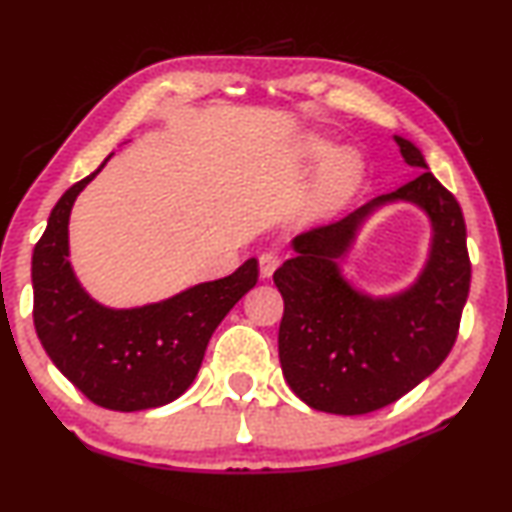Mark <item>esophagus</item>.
<instances>
[{"label":"esophagus","instance_id":"esophagus-1","mask_svg":"<svg viewBox=\"0 0 512 512\" xmlns=\"http://www.w3.org/2000/svg\"><path fill=\"white\" fill-rule=\"evenodd\" d=\"M280 266V257L276 253H262L259 255V276L271 278V273Z\"/></svg>","mask_w":512,"mask_h":512}]
</instances>
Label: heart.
Returning <instances> with one entry per match:
<instances>
[{
  "label": "heart",
  "instance_id": "b5f03b06",
  "mask_svg": "<svg viewBox=\"0 0 512 512\" xmlns=\"http://www.w3.org/2000/svg\"><path fill=\"white\" fill-rule=\"evenodd\" d=\"M299 155L306 162H318L325 157V162L320 164L318 176L313 181L311 192V204L315 211L329 213L336 211L352 192L357 190L359 181L364 174V162L359 157L357 150L352 148H336L334 141L320 134H308L299 146Z\"/></svg>",
  "mask_w": 512,
  "mask_h": 512
}]
</instances>
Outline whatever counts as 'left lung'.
I'll return each instance as SVG.
<instances>
[{"label": "left lung", "mask_w": 512, "mask_h": 512, "mask_svg": "<svg viewBox=\"0 0 512 512\" xmlns=\"http://www.w3.org/2000/svg\"><path fill=\"white\" fill-rule=\"evenodd\" d=\"M394 141L406 164L424 169L422 174L343 220L294 236L297 255L273 273L285 301L278 331L283 376L301 401L322 413H371L429 378L455 345L469 297L462 208L436 181L413 141ZM397 200L415 203L430 218V257L406 291L373 298L357 291L337 262L363 222Z\"/></svg>", "instance_id": "1"}]
</instances>
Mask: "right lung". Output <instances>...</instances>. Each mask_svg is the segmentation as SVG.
<instances>
[{
	"label": "right lung",
	"instance_id": "obj_1",
	"mask_svg": "<svg viewBox=\"0 0 512 512\" xmlns=\"http://www.w3.org/2000/svg\"><path fill=\"white\" fill-rule=\"evenodd\" d=\"M104 164L62 194L34 248V327L50 362L85 397L102 408L134 413L167 406L192 385L215 327L253 290L259 269L250 257L232 276L192 285L155 304H99L71 266L69 215Z\"/></svg>",
	"mask_w": 512,
	"mask_h": 512
}]
</instances>
